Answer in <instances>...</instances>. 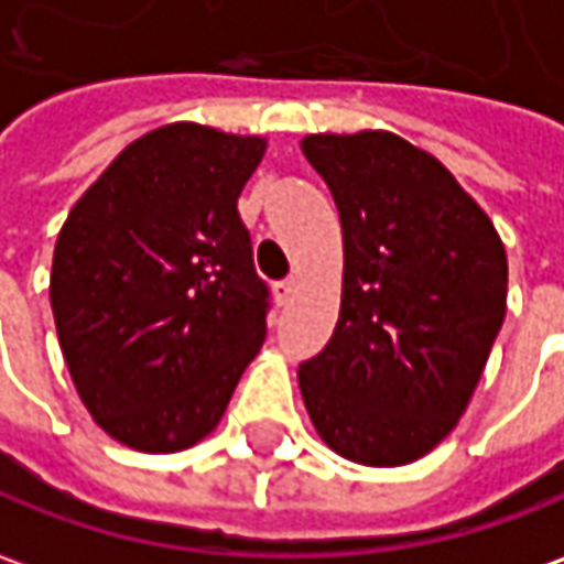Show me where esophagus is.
<instances>
[{
	"instance_id": "esophagus-1",
	"label": "esophagus",
	"mask_w": 564,
	"mask_h": 564,
	"mask_svg": "<svg viewBox=\"0 0 564 564\" xmlns=\"http://www.w3.org/2000/svg\"><path fill=\"white\" fill-rule=\"evenodd\" d=\"M296 290H299L296 278H286V281H278V283H274V299H278L281 305H286L290 299L296 296Z\"/></svg>"
}]
</instances>
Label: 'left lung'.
<instances>
[{
    "label": "left lung",
    "mask_w": 564,
    "mask_h": 564,
    "mask_svg": "<svg viewBox=\"0 0 564 564\" xmlns=\"http://www.w3.org/2000/svg\"><path fill=\"white\" fill-rule=\"evenodd\" d=\"M343 221V305L299 364L317 435L364 466L426 457L466 411L507 317V250L485 209L401 135H305Z\"/></svg>",
    "instance_id": "8db88e82"
}]
</instances>
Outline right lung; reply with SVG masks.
Masks as SVG:
<instances>
[{
  "label": "right lung",
  "mask_w": 564,
  "mask_h": 564,
  "mask_svg": "<svg viewBox=\"0 0 564 564\" xmlns=\"http://www.w3.org/2000/svg\"><path fill=\"white\" fill-rule=\"evenodd\" d=\"M265 138L170 122L132 141L57 234L52 312L86 411L175 454L206 438L265 343L268 286L237 197Z\"/></svg>",
  "instance_id": "1"
}]
</instances>
